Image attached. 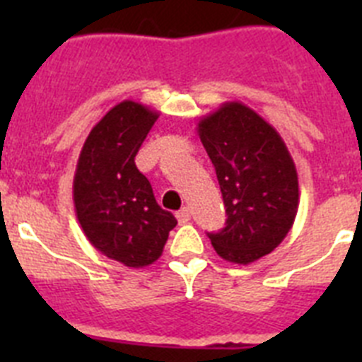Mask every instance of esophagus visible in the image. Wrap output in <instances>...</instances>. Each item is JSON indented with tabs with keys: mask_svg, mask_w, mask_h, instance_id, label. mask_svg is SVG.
<instances>
[{
	"mask_svg": "<svg viewBox=\"0 0 362 362\" xmlns=\"http://www.w3.org/2000/svg\"><path fill=\"white\" fill-rule=\"evenodd\" d=\"M175 217H177V221L181 223V225H185V223H188V221H190V210H188L187 206H183V209L175 214Z\"/></svg>",
	"mask_w": 362,
	"mask_h": 362,
	"instance_id": "1",
	"label": "esophagus"
}]
</instances>
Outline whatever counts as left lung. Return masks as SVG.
Returning <instances> with one entry per match:
<instances>
[{"label": "left lung", "mask_w": 362, "mask_h": 362, "mask_svg": "<svg viewBox=\"0 0 362 362\" xmlns=\"http://www.w3.org/2000/svg\"><path fill=\"white\" fill-rule=\"evenodd\" d=\"M197 134L226 209L225 228L209 233L214 250L228 263H254L283 243L296 221V163L279 132L239 101L201 117Z\"/></svg>", "instance_id": "obj_1"}]
</instances>
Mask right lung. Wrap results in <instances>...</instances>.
Returning a JSON list of instances; mask_svg holds the SVG:
<instances>
[{"label":"right lung","instance_id":"right-lung-1","mask_svg":"<svg viewBox=\"0 0 362 362\" xmlns=\"http://www.w3.org/2000/svg\"><path fill=\"white\" fill-rule=\"evenodd\" d=\"M158 117L130 99L112 107L85 139L74 175V206L83 233L95 250L129 268L158 261L177 225L134 161Z\"/></svg>","mask_w":362,"mask_h":362}]
</instances>
